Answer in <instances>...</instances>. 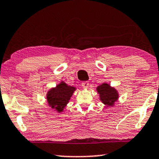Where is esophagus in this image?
<instances>
[{
    "mask_svg": "<svg viewBox=\"0 0 159 159\" xmlns=\"http://www.w3.org/2000/svg\"><path fill=\"white\" fill-rule=\"evenodd\" d=\"M81 86L83 88H84V89H87V88L89 86V83L88 81H84L81 84Z\"/></svg>",
    "mask_w": 159,
    "mask_h": 159,
    "instance_id": "esophagus-1",
    "label": "esophagus"
}]
</instances>
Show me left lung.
Wrapping results in <instances>:
<instances>
[{"mask_svg":"<svg viewBox=\"0 0 159 159\" xmlns=\"http://www.w3.org/2000/svg\"><path fill=\"white\" fill-rule=\"evenodd\" d=\"M96 91L99 95L100 101L107 107H113L119 98V93L117 90L106 82L97 86Z\"/></svg>","mask_w":159,"mask_h":159,"instance_id":"8db88e82","label":"left lung"}]
</instances>
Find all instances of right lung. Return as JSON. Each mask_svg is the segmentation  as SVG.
<instances>
[{
    "label": "right lung",
    "instance_id": "obj_1",
    "mask_svg": "<svg viewBox=\"0 0 159 159\" xmlns=\"http://www.w3.org/2000/svg\"><path fill=\"white\" fill-rule=\"evenodd\" d=\"M75 90V87L68 86L61 80L56 87L51 88L47 92L46 100L48 106L57 113L63 112Z\"/></svg>",
    "mask_w": 159,
    "mask_h": 159
}]
</instances>
